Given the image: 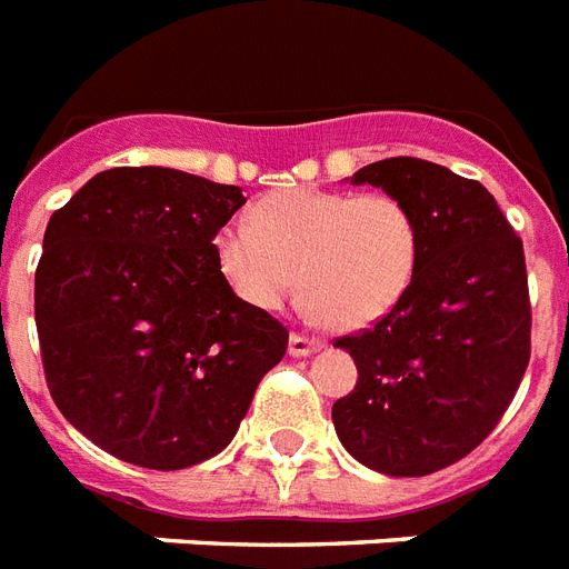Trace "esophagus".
Returning <instances> with one entry per match:
<instances>
[{
    "instance_id": "obj_1",
    "label": "esophagus",
    "mask_w": 569,
    "mask_h": 569,
    "mask_svg": "<svg viewBox=\"0 0 569 569\" xmlns=\"http://www.w3.org/2000/svg\"><path fill=\"white\" fill-rule=\"evenodd\" d=\"M317 349H322V343L317 338H306V335H290L288 352L293 358H308V356H313Z\"/></svg>"
}]
</instances>
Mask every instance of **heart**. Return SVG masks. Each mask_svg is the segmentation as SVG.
Instances as JSON below:
<instances>
[{
    "instance_id": "heart-1",
    "label": "heart",
    "mask_w": 569,
    "mask_h": 569,
    "mask_svg": "<svg viewBox=\"0 0 569 569\" xmlns=\"http://www.w3.org/2000/svg\"><path fill=\"white\" fill-rule=\"evenodd\" d=\"M422 252L417 213L393 193L290 188L217 234V261L247 306L299 297L331 329H367L408 297Z\"/></svg>"
}]
</instances>
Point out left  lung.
Listing matches in <instances>:
<instances>
[{
    "label": "left lung",
    "mask_w": 569,
    "mask_h": 569,
    "mask_svg": "<svg viewBox=\"0 0 569 569\" xmlns=\"http://www.w3.org/2000/svg\"><path fill=\"white\" fill-rule=\"evenodd\" d=\"M352 184L417 213L422 252L408 297L370 331L335 347L358 385L331 420L349 456L385 476H429L488 438L531 352L522 240L479 181L422 158L367 163Z\"/></svg>",
    "instance_id": "obj_1"
}]
</instances>
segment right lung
I'll return each instance as SVG.
<instances>
[{"mask_svg":"<svg viewBox=\"0 0 569 569\" xmlns=\"http://www.w3.org/2000/svg\"><path fill=\"white\" fill-rule=\"evenodd\" d=\"M234 184L170 167L97 172L52 220L34 320L54 406L99 449L184 470L229 447L288 329L231 290L217 231Z\"/></svg>","mask_w":569,"mask_h":569,"instance_id":"1","label":"right lung"}]
</instances>
